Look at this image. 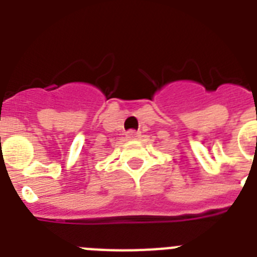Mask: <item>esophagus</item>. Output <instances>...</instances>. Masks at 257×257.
Wrapping results in <instances>:
<instances>
[{
    "label": "esophagus",
    "mask_w": 257,
    "mask_h": 257,
    "mask_svg": "<svg viewBox=\"0 0 257 257\" xmlns=\"http://www.w3.org/2000/svg\"><path fill=\"white\" fill-rule=\"evenodd\" d=\"M125 136L128 137L129 140H133V139L140 137V132H137V131H133V129H131V131H128V132L125 133Z\"/></svg>",
    "instance_id": "obj_1"
}]
</instances>
